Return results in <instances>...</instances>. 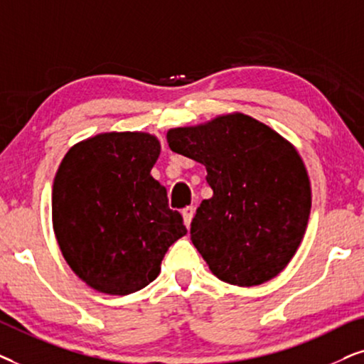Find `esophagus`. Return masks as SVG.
I'll use <instances>...</instances> for the list:
<instances>
[{
    "label": "esophagus",
    "mask_w": 364,
    "mask_h": 364,
    "mask_svg": "<svg viewBox=\"0 0 364 364\" xmlns=\"http://www.w3.org/2000/svg\"><path fill=\"white\" fill-rule=\"evenodd\" d=\"M195 211H196L195 206H188V208H185V210H183L181 215H183V221H185L186 228H190L191 221H193V216H195Z\"/></svg>",
    "instance_id": "34e87169"
}]
</instances>
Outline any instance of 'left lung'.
<instances>
[{
  "label": "left lung",
  "instance_id": "obj_1",
  "mask_svg": "<svg viewBox=\"0 0 364 364\" xmlns=\"http://www.w3.org/2000/svg\"><path fill=\"white\" fill-rule=\"evenodd\" d=\"M174 153L205 164L213 196L191 241L218 279L258 287L287 268L311 211V183L294 144L245 113L168 129Z\"/></svg>",
  "mask_w": 364,
  "mask_h": 364
}]
</instances>
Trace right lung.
Segmentation results:
<instances>
[{
	"label": "right lung",
	"instance_id": "add662e5",
	"mask_svg": "<svg viewBox=\"0 0 364 364\" xmlns=\"http://www.w3.org/2000/svg\"><path fill=\"white\" fill-rule=\"evenodd\" d=\"M159 153L151 133L109 132L73 144L61 159L53 231L73 273L96 291L126 296L148 287L188 232L151 176Z\"/></svg>",
	"mask_w": 364,
	"mask_h": 364
}]
</instances>
